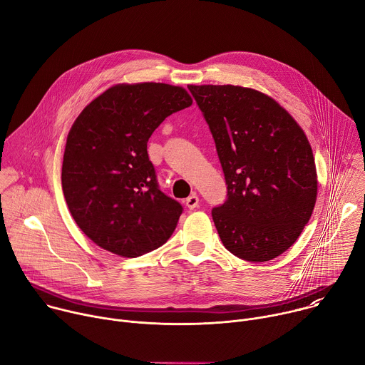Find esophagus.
Returning <instances> with one entry per match:
<instances>
[{
	"mask_svg": "<svg viewBox=\"0 0 365 365\" xmlns=\"http://www.w3.org/2000/svg\"><path fill=\"white\" fill-rule=\"evenodd\" d=\"M185 205L187 206V210H195V207H197V205H199V197L193 193V195H190L186 200H185Z\"/></svg>",
	"mask_w": 365,
	"mask_h": 365,
	"instance_id": "obj_1",
	"label": "esophagus"
}]
</instances>
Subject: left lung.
Returning a JSON list of instances; mask_svg holds the SVG:
<instances>
[{"instance_id":"1","label":"left lung","mask_w":365,"mask_h":365,"mask_svg":"<svg viewBox=\"0 0 365 365\" xmlns=\"http://www.w3.org/2000/svg\"><path fill=\"white\" fill-rule=\"evenodd\" d=\"M215 140L227 200L212 210L225 248L247 262L283 254L314 212L318 178L310 144L279 103L255 89L189 85Z\"/></svg>"}]
</instances>
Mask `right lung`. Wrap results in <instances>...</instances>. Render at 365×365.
<instances>
[{
  "label": "right lung",
  "mask_w": 365,
  "mask_h": 365,
  "mask_svg": "<svg viewBox=\"0 0 365 365\" xmlns=\"http://www.w3.org/2000/svg\"><path fill=\"white\" fill-rule=\"evenodd\" d=\"M190 106L180 86L123 83L95 98L75 120L62 189L75 222L101 248L134 258L173 234L183 207L160 190L147 141L165 118Z\"/></svg>",
  "instance_id": "add662e5"
}]
</instances>
